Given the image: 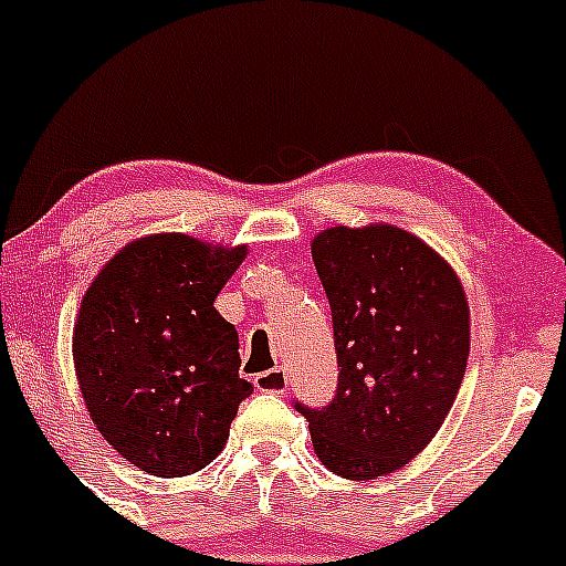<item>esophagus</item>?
I'll return each instance as SVG.
<instances>
[{
    "label": "esophagus",
    "mask_w": 566,
    "mask_h": 566,
    "mask_svg": "<svg viewBox=\"0 0 566 566\" xmlns=\"http://www.w3.org/2000/svg\"><path fill=\"white\" fill-rule=\"evenodd\" d=\"M285 384H289V376H285L283 368H272V370H266V373H259V376H253V387L259 389V392L283 395L285 392Z\"/></svg>",
    "instance_id": "esophagus-1"
}]
</instances>
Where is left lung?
<instances>
[{
  "instance_id": "obj_1",
  "label": "left lung",
  "mask_w": 566,
  "mask_h": 566,
  "mask_svg": "<svg viewBox=\"0 0 566 566\" xmlns=\"http://www.w3.org/2000/svg\"><path fill=\"white\" fill-rule=\"evenodd\" d=\"M311 253L340 373L324 411L296 409L332 474L376 480L417 458L455 403L469 300L450 261L392 223L332 226L313 237Z\"/></svg>"
}]
</instances>
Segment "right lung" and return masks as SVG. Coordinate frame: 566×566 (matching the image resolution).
Listing matches in <instances>:
<instances>
[{
	"mask_svg": "<svg viewBox=\"0 0 566 566\" xmlns=\"http://www.w3.org/2000/svg\"><path fill=\"white\" fill-rule=\"evenodd\" d=\"M248 244L147 234L95 275L73 326L81 398L103 439L153 476H188L223 452L253 387L240 335L214 311Z\"/></svg>",
	"mask_w": 566,
	"mask_h": 566,
	"instance_id": "obj_1",
	"label": "right lung"
}]
</instances>
